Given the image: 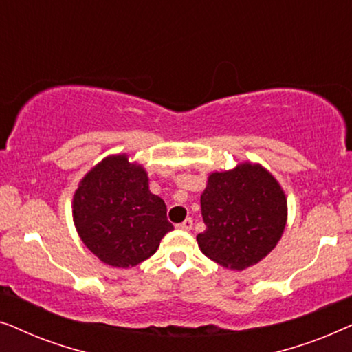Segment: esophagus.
Masks as SVG:
<instances>
[{
	"label": "esophagus",
	"mask_w": 352,
	"mask_h": 352,
	"mask_svg": "<svg viewBox=\"0 0 352 352\" xmlns=\"http://www.w3.org/2000/svg\"><path fill=\"white\" fill-rule=\"evenodd\" d=\"M192 226H194V219H192V218H187V219L182 221L181 224H177L176 228H177V229H181V230H190V229H192Z\"/></svg>",
	"instance_id": "1"
}]
</instances>
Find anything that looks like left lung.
<instances>
[{
	"instance_id": "1",
	"label": "left lung",
	"mask_w": 352,
	"mask_h": 352,
	"mask_svg": "<svg viewBox=\"0 0 352 352\" xmlns=\"http://www.w3.org/2000/svg\"><path fill=\"white\" fill-rule=\"evenodd\" d=\"M200 205L206 229L197 242L205 256L224 267L240 271L259 263L285 229V194L258 165L213 173Z\"/></svg>"
}]
</instances>
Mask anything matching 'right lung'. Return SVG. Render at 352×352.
Here are the masks:
<instances>
[{
	"mask_svg": "<svg viewBox=\"0 0 352 352\" xmlns=\"http://www.w3.org/2000/svg\"><path fill=\"white\" fill-rule=\"evenodd\" d=\"M74 219L86 247L113 267L151 258L175 229L165 201L148 190L147 173L126 155L105 158L85 176L74 197Z\"/></svg>",
	"mask_w": 352,
	"mask_h": 352,
	"instance_id": "add662e5",
	"label": "right lung"
}]
</instances>
